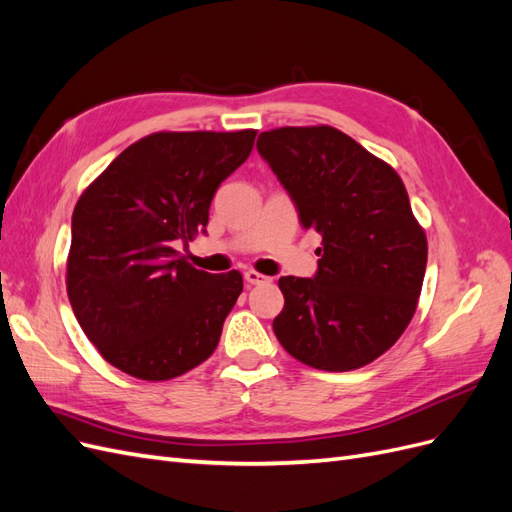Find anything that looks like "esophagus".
Listing matches in <instances>:
<instances>
[{
    "mask_svg": "<svg viewBox=\"0 0 512 512\" xmlns=\"http://www.w3.org/2000/svg\"><path fill=\"white\" fill-rule=\"evenodd\" d=\"M245 282L247 284H265V282H269V277L267 275H262V273H258V271H254V269H250V271H245Z\"/></svg>",
    "mask_w": 512,
    "mask_h": 512,
    "instance_id": "1",
    "label": "esophagus"
}]
</instances>
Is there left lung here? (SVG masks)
I'll return each instance as SVG.
<instances>
[{"mask_svg": "<svg viewBox=\"0 0 512 512\" xmlns=\"http://www.w3.org/2000/svg\"><path fill=\"white\" fill-rule=\"evenodd\" d=\"M258 153L322 235L312 277H280L275 337L324 371L359 369L410 324L427 267V237L395 168L331 126L275 128Z\"/></svg>", "mask_w": 512, "mask_h": 512, "instance_id": "obj_1", "label": "left lung"}]
</instances>
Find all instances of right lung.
<instances>
[{
  "mask_svg": "<svg viewBox=\"0 0 512 512\" xmlns=\"http://www.w3.org/2000/svg\"><path fill=\"white\" fill-rule=\"evenodd\" d=\"M254 138L256 130L149 134L76 203L68 299L89 342L123 374L170 380L218 348L243 277L194 269L177 245L205 230L215 190Z\"/></svg>",
  "mask_w": 512,
  "mask_h": 512,
  "instance_id": "1",
  "label": "right lung"
}]
</instances>
